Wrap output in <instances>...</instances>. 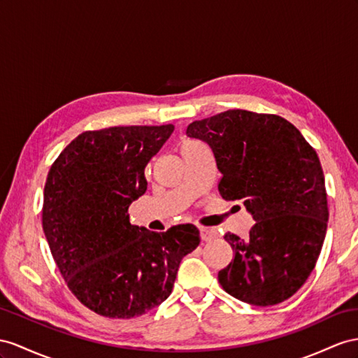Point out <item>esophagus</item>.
Segmentation results:
<instances>
[{"mask_svg":"<svg viewBox=\"0 0 358 358\" xmlns=\"http://www.w3.org/2000/svg\"><path fill=\"white\" fill-rule=\"evenodd\" d=\"M199 234H201V239H203V242H212L216 237V231L210 230V228H201Z\"/></svg>","mask_w":358,"mask_h":358,"instance_id":"obj_1","label":"esophagus"}]
</instances>
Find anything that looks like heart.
<instances>
[{
  "mask_svg": "<svg viewBox=\"0 0 358 358\" xmlns=\"http://www.w3.org/2000/svg\"><path fill=\"white\" fill-rule=\"evenodd\" d=\"M186 143H187V142H186Z\"/></svg>",
  "mask_w": 358,
  "mask_h": 358,
  "instance_id": "heart-1",
  "label": "heart"
}]
</instances>
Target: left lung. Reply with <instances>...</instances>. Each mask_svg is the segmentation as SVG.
<instances>
[{"label":"left lung","mask_w":358,"mask_h":358,"mask_svg":"<svg viewBox=\"0 0 358 358\" xmlns=\"http://www.w3.org/2000/svg\"><path fill=\"white\" fill-rule=\"evenodd\" d=\"M186 134L212 148L221 196L241 199L255 221L246 239L225 234L234 259L217 273L221 286L252 306L286 301L315 269L327 233L316 151L284 117L239 108L192 122Z\"/></svg>","instance_id":"8db88e82"}]
</instances>
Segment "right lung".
<instances>
[{
  "label": "right lung",
  "mask_w": 358,
  "mask_h": 358,
  "mask_svg": "<svg viewBox=\"0 0 358 358\" xmlns=\"http://www.w3.org/2000/svg\"><path fill=\"white\" fill-rule=\"evenodd\" d=\"M172 131V124L85 131L48 172L45 237L69 290L101 316L131 319L160 306L180 262L199 245L192 224L164 233L130 224L128 207L148 185L146 164Z\"/></svg>",
  "instance_id": "obj_1"
}]
</instances>
